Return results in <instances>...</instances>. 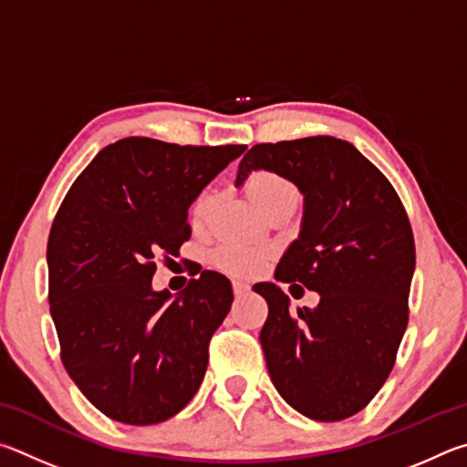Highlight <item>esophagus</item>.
Here are the masks:
<instances>
[{"instance_id": "obj_1", "label": "esophagus", "mask_w": 467, "mask_h": 467, "mask_svg": "<svg viewBox=\"0 0 467 467\" xmlns=\"http://www.w3.org/2000/svg\"><path fill=\"white\" fill-rule=\"evenodd\" d=\"M250 291V287H248V285L246 283H242V281H234V296L235 297H244V296H246V293Z\"/></svg>"}]
</instances>
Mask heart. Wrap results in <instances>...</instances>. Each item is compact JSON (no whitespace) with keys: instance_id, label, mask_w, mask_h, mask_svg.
<instances>
[{"instance_id":"heart-1","label":"heart","mask_w":467,"mask_h":467,"mask_svg":"<svg viewBox=\"0 0 467 467\" xmlns=\"http://www.w3.org/2000/svg\"><path fill=\"white\" fill-rule=\"evenodd\" d=\"M246 191L250 199L254 201L260 209H266L268 204L285 199V196H297L296 186L287 178L276 174L271 170H256L252 171L246 180ZM213 204H215V191H204L192 204V223L204 225L211 217ZM268 260H271V250L254 244H225L217 248L215 263L223 271L238 275V276H252L263 271Z\"/></svg>"}]
</instances>
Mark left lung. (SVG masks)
<instances>
[{
	"label": "left lung",
	"instance_id": "left-lung-1",
	"mask_svg": "<svg viewBox=\"0 0 467 467\" xmlns=\"http://www.w3.org/2000/svg\"><path fill=\"white\" fill-rule=\"evenodd\" d=\"M254 170L276 171L304 194L299 238L275 279L320 293L317 307L291 312L275 283L252 287L268 304L260 330L268 375L307 419L345 420L394 369L416 265L410 221L389 180L337 137L258 143L240 161L235 186Z\"/></svg>",
	"mask_w": 467,
	"mask_h": 467
}]
</instances>
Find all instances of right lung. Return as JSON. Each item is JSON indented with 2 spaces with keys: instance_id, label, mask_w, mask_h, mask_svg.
I'll return each instance as SVG.
<instances>
[{
  "instance_id": "1",
  "label": "right lung",
  "mask_w": 467,
  "mask_h": 467,
  "mask_svg": "<svg viewBox=\"0 0 467 467\" xmlns=\"http://www.w3.org/2000/svg\"><path fill=\"white\" fill-rule=\"evenodd\" d=\"M244 151L120 139L89 161L57 211L47 265L61 361L112 420L163 422L201 386L232 283L202 271L171 297L153 291L151 279L155 260L178 256L191 238L192 201Z\"/></svg>"
}]
</instances>
